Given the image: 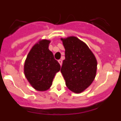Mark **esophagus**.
Instances as JSON below:
<instances>
[{
    "label": "esophagus",
    "mask_w": 121,
    "mask_h": 121,
    "mask_svg": "<svg viewBox=\"0 0 121 121\" xmlns=\"http://www.w3.org/2000/svg\"><path fill=\"white\" fill-rule=\"evenodd\" d=\"M58 62L59 63V64H60V66H61L62 65V60H60V59L59 60Z\"/></svg>",
    "instance_id": "34e87169"
}]
</instances>
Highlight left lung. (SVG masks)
Listing matches in <instances>:
<instances>
[{"mask_svg": "<svg viewBox=\"0 0 121 121\" xmlns=\"http://www.w3.org/2000/svg\"><path fill=\"white\" fill-rule=\"evenodd\" d=\"M65 50L61 71L66 86L81 93L91 84L96 75L97 60L87 45L75 36L60 38Z\"/></svg>", "mask_w": 121, "mask_h": 121, "instance_id": "1", "label": "left lung"}]
</instances>
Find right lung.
<instances>
[{
  "mask_svg": "<svg viewBox=\"0 0 121 121\" xmlns=\"http://www.w3.org/2000/svg\"><path fill=\"white\" fill-rule=\"evenodd\" d=\"M51 42L40 39L33 46L24 64V74L32 87L39 91H45L51 87L56 74L60 65L49 50Z\"/></svg>",
  "mask_w": 121,
  "mask_h": 121,
  "instance_id": "right-lung-1",
  "label": "right lung"
}]
</instances>
